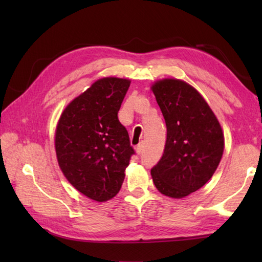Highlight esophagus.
I'll return each instance as SVG.
<instances>
[{
    "instance_id": "esophagus-1",
    "label": "esophagus",
    "mask_w": 262,
    "mask_h": 262,
    "mask_svg": "<svg viewBox=\"0 0 262 262\" xmlns=\"http://www.w3.org/2000/svg\"><path fill=\"white\" fill-rule=\"evenodd\" d=\"M143 151H144V143H140V144H138V145L136 146V152H137L138 154H142Z\"/></svg>"
}]
</instances>
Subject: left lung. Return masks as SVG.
Returning <instances> with one entry per match:
<instances>
[{"instance_id": "left-lung-1", "label": "left lung", "mask_w": 262, "mask_h": 262, "mask_svg": "<svg viewBox=\"0 0 262 262\" xmlns=\"http://www.w3.org/2000/svg\"><path fill=\"white\" fill-rule=\"evenodd\" d=\"M166 125L164 152L151 169L158 190L172 198L186 197L205 186L224 151L219 120L196 89L165 79L152 86Z\"/></svg>"}]
</instances>
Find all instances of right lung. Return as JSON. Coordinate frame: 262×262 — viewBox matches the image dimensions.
Masks as SVG:
<instances>
[{"label":"right lung","mask_w":262,"mask_h":262,"mask_svg":"<svg viewBox=\"0 0 262 262\" xmlns=\"http://www.w3.org/2000/svg\"><path fill=\"white\" fill-rule=\"evenodd\" d=\"M130 81L104 77L60 116L55 147L66 179L84 196L105 202L119 192L134 148L118 111Z\"/></svg>","instance_id":"1"}]
</instances>
